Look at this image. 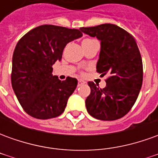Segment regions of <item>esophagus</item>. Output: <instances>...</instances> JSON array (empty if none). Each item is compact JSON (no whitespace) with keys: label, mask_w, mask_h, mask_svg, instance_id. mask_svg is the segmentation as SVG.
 <instances>
[{"label":"esophagus","mask_w":158,"mask_h":158,"mask_svg":"<svg viewBox=\"0 0 158 158\" xmlns=\"http://www.w3.org/2000/svg\"><path fill=\"white\" fill-rule=\"evenodd\" d=\"M85 81H84L82 79H79V80H78V85H84V84H85Z\"/></svg>","instance_id":"1"}]
</instances>
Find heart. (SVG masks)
I'll return each mask as SVG.
<instances>
[{
	"mask_svg": "<svg viewBox=\"0 0 158 158\" xmlns=\"http://www.w3.org/2000/svg\"><path fill=\"white\" fill-rule=\"evenodd\" d=\"M95 41H96V40L92 39H85L82 41L83 47H84V46H86V45H89V44H91V43H93V42H95Z\"/></svg>",
	"mask_w": 158,
	"mask_h": 158,
	"instance_id": "1",
	"label": "heart"
}]
</instances>
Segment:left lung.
<instances>
[{
	"label": "left lung",
	"mask_w": 158,
	"mask_h": 158,
	"mask_svg": "<svg viewBox=\"0 0 158 158\" xmlns=\"http://www.w3.org/2000/svg\"><path fill=\"white\" fill-rule=\"evenodd\" d=\"M79 29L101 40L96 71L102 76L108 75L103 89L88 82L90 94L85 100L87 112L103 121L121 118L135 103L142 85V59L135 40L126 30L111 23Z\"/></svg>",
	"instance_id": "1"
}]
</instances>
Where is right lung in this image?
<instances>
[{"label":"right lung","mask_w":158,"mask_h":158,"mask_svg":"<svg viewBox=\"0 0 158 158\" xmlns=\"http://www.w3.org/2000/svg\"><path fill=\"white\" fill-rule=\"evenodd\" d=\"M80 29L45 24L19 40L12 56V89L23 109L38 119L60 116L78 85L52 75V65L62 59L66 45L82 36Z\"/></svg>","instance_id":"right-lung-1"}]
</instances>
